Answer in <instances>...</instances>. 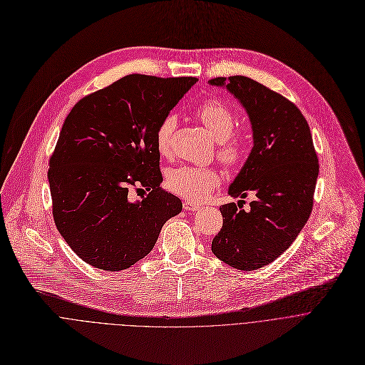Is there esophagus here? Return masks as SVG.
<instances>
[{
  "instance_id": "esophagus-1",
  "label": "esophagus",
  "mask_w": 365,
  "mask_h": 365,
  "mask_svg": "<svg viewBox=\"0 0 365 365\" xmlns=\"http://www.w3.org/2000/svg\"><path fill=\"white\" fill-rule=\"evenodd\" d=\"M183 207H185L186 211H189V212H195V211L200 210V205H197L195 202H190V200H185L183 202Z\"/></svg>"
}]
</instances>
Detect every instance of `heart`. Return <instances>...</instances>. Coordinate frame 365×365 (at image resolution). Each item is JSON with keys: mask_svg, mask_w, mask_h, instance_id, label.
<instances>
[{"mask_svg": "<svg viewBox=\"0 0 365 365\" xmlns=\"http://www.w3.org/2000/svg\"><path fill=\"white\" fill-rule=\"evenodd\" d=\"M197 120L207 128L220 143V158L227 166H237L244 158V144L231 138L235 127V115L224 102L210 99L202 102L195 111ZM178 125V118L173 114L166 115L158 130H155V147L160 154H168L172 147V138ZM221 176L212 168L199 166H179L169 172L168 187L187 200L202 202L210 197L220 186Z\"/></svg>", "mask_w": 365, "mask_h": 365, "instance_id": "b5f03b06", "label": "heart"}]
</instances>
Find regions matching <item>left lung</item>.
<instances>
[{
	"label": "left lung",
	"mask_w": 365,
	"mask_h": 365,
	"mask_svg": "<svg viewBox=\"0 0 365 365\" xmlns=\"http://www.w3.org/2000/svg\"><path fill=\"white\" fill-rule=\"evenodd\" d=\"M207 82L238 99L252 131V148L228 195H255L248 210L234 202L220 207L224 224L212 240V252L237 270H257L280 257L307 222L318 155L307 121L280 93L247 76Z\"/></svg>",
	"instance_id": "obj_1"
}]
</instances>
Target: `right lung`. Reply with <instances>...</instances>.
<instances>
[{
  "instance_id": "obj_1",
  "label": "right lung",
  "mask_w": 365,
  "mask_h": 365,
  "mask_svg": "<svg viewBox=\"0 0 365 365\" xmlns=\"http://www.w3.org/2000/svg\"><path fill=\"white\" fill-rule=\"evenodd\" d=\"M196 82L127 75L82 98L66 117L47 178L55 224L85 263L131 267L182 212L180 199L160 187L155 130ZM133 185L149 195L131 201Z\"/></svg>"
}]
</instances>
